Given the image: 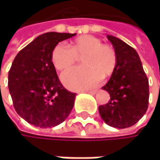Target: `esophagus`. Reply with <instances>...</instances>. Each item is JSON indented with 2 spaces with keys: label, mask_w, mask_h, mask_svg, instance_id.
I'll return each instance as SVG.
<instances>
[{
  "label": "esophagus",
  "mask_w": 160,
  "mask_h": 160,
  "mask_svg": "<svg viewBox=\"0 0 160 160\" xmlns=\"http://www.w3.org/2000/svg\"><path fill=\"white\" fill-rule=\"evenodd\" d=\"M96 90H92V91H85L84 92H88V93H91V94H94V93H96Z\"/></svg>",
  "instance_id": "obj_1"
}]
</instances>
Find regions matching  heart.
I'll return each instance as SVG.
<instances>
[{"mask_svg":"<svg viewBox=\"0 0 160 160\" xmlns=\"http://www.w3.org/2000/svg\"><path fill=\"white\" fill-rule=\"evenodd\" d=\"M82 55V66L69 69L62 75L64 84L72 90H85L96 86L102 76L108 77L117 66V52L111 45L102 44L100 39L82 35L69 43L57 44L52 52V62L56 69L64 71Z\"/></svg>","mask_w":160,"mask_h":160,"instance_id":"b5f03b06","label":"heart"}]
</instances>
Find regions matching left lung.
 <instances>
[{
    "instance_id": "left-lung-1",
    "label": "left lung",
    "mask_w": 160,
    "mask_h": 160,
    "mask_svg": "<svg viewBox=\"0 0 160 160\" xmlns=\"http://www.w3.org/2000/svg\"><path fill=\"white\" fill-rule=\"evenodd\" d=\"M108 39L117 52V66L102 88L109 93L110 100L99 107V113L108 125L124 129L134 125L147 110L148 79L134 49L111 35Z\"/></svg>"
}]
</instances>
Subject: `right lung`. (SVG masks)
Masks as SVG:
<instances>
[{
    "label": "right lung",
    "mask_w": 160,
    "mask_h": 160,
    "mask_svg": "<svg viewBox=\"0 0 160 160\" xmlns=\"http://www.w3.org/2000/svg\"><path fill=\"white\" fill-rule=\"evenodd\" d=\"M76 33L47 32L23 48L13 61L8 88L17 114L40 128L62 123L73 108L76 93L64 88L52 62V52Z\"/></svg>",
    "instance_id": "obj_1"
}]
</instances>
